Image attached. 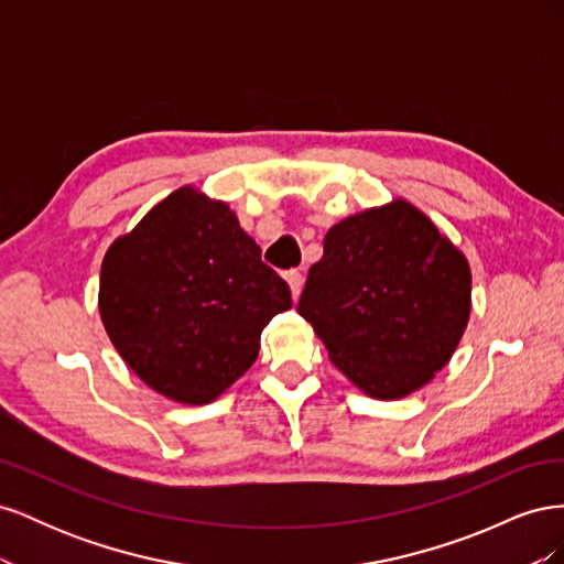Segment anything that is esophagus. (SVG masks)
Returning a JSON list of instances; mask_svg holds the SVG:
<instances>
[{
	"instance_id": "1",
	"label": "esophagus",
	"mask_w": 564,
	"mask_h": 564,
	"mask_svg": "<svg viewBox=\"0 0 564 564\" xmlns=\"http://www.w3.org/2000/svg\"><path fill=\"white\" fill-rule=\"evenodd\" d=\"M286 284L292 289V299L296 301L301 296V289H303V275L299 270H289L286 272Z\"/></svg>"
}]
</instances>
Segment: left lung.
<instances>
[{"instance_id": "left-lung-1", "label": "left lung", "mask_w": 564, "mask_h": 564, "mask_svg": "<svg viewBox=\"0 0 564 564\" xmlns=\"http://www.w3.org/2000/svg\"><path fill=\"white\" fill-rule=\"evenodd\" d=\"M299 315L357 388L400 400L452 360L470 317V265L414 204L392 199L324 235Z\"/></svg>"}]
</instances>
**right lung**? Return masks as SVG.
<instances>
[{
  "mask_svg": "<svg viewBox=\"0 0 564 564\" xmlns=\"http://www.w3.org/2000/svg\"><path fill=\"white\" fill-rule=\"evenodd\" d=\"M292 292L226 202L183 185L117 237L98 311L122 360L181 404H207L253 365Z\"/></svg>",
  "mask_w": 564,
  "mask_h": 564,
  "instance_id": "add662e5",
  "label": "right lung"
}]
</instances>
